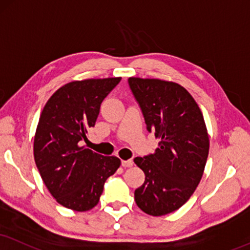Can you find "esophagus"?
<instances>
[{
    "label": "esophagus",
    "instance_id": "esophagus-1",
    "mask_svg": "<svg viewBox=\"0 0 250 250\" xmlns=\"http://www.w3.org/2000/svg\"><path fill=\"white\" fill-rule=\"evenodd\" d=\"M122 166L124 168H128V167H132L133 166V161L132 160H123L122 161Z\"/></svg>",
    "mask_w": 250,
    "mask_h": 250
}]
</instances>
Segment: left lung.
<instances>
[{
	"instance_id": "obj_1",
	"label": "left lung",
	"mask_w": 250,
	"mask_h": 250,
	"mask_svg": "<svg viewBox=\"0 0 250 250\" xmlns=\"http://www.w3.org/2000/svg\"><path fill=\"white\" fill-rule=\"evenodd\" d=\"M128 85L147 131L161 139L153 154L134 159L146 176L134 191L135 203L149 215L168 214L186 204L202 180L210 148L204 117L177 83L130 78Z\"/></svg>"
}]
</instances>
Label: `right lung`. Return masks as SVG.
Wrapping results in <instances>:
<instances>
[{
	"instance_id": "add662e5",
	"label": "right lung",
	"mask_w": 250,
	"mask_h": 250,
	"mask_svg": "<svg viewBox=\"0 0 250 250\" xmlns=\"http://www.w3.org/2000/svg\"><path fill=\"white\" fill-rule=\"evenodd\" d=\"M122 78L89 79L62 85L40 115L33 144L36 166L57 202L84 212L98 204L105 181L120 160L81 146L94 127L102 102Z\"/></svg>"
}]
</instances>
